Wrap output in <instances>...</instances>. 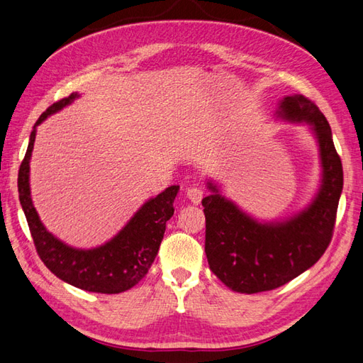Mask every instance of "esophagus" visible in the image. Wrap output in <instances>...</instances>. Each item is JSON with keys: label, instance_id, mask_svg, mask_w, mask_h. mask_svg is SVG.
Listing matches in <instances>:
<instances>
[{"label": "esophagus", "instance_id": "34e87169", "mask_svg": "<svg viewBox=\"0 0 363 363\" xmlns=\"http://www.w3.org/2000/svg\"><path fill=\"white\" fill-rule=\"evenodd\" d=\"M203 194H205V192L200 186H191V188L186 189V197L191 200L192 203H196V205L202 202Z\"/></svg>", "mask_w": 363, "mask_h": 363}]
</instances>
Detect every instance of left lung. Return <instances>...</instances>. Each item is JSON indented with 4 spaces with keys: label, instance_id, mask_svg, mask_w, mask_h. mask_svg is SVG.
<instances>
[{
    "label": "left lung",
    "instance_id": "left-lung-1",
    "mask_svg": "<svg viewBox=\"0 0 363 363\" xmlns=\"http://www.w3.org/2000/svg\"><path fill=\"white\" fill-rule=\"evenodd\" d=\"M278 116L308 123L320 146L323 179L312 203L284 222L261 223L219 194L202 200L209 269L231 291L257 294L287 284L315 264L331 242L343 189V167L325 115L303 94L287 96Z\"/></svg>",
    "mask_w": 363,
    "mask_h": 363
}]
</instances>
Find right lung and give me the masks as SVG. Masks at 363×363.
Wrapping results in <instances>:
<instances>
[{
    "mask_svg": "<svg viewBox=\"0 0 363 363\" xmlns=\"http://www.w3.org/2000/svg\"><path fill=\"white\" fill-rule=\"evenodd\" d=\"M77 98L69 94L43 111L35 125L67 107ZM35 125L18 171L20 203L26 216L32 239L40 259L55 277L65 283L98 294H121L132 289L146 277L164 236L166 222L174 214V200L179 186H169L147 200L125 227L107 244L91 250L68 247L48 231L32 205L29 189V160L35 141Z\"/></svg>",
    "mask_w": 363,
    "mask_h": 363,
    "instance_id": "right-lung-1",
    "label": "right lung"
}]
</instances>
